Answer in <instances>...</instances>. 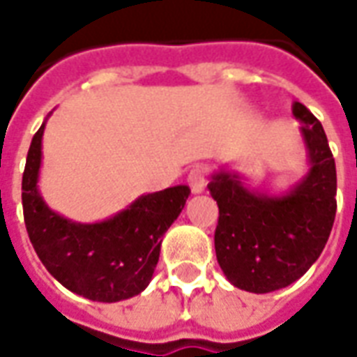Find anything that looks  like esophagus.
Instances as JSON below:
<instances>
[{"label":"esophagus","mask_w":357,"mask_h":357,"mask_svg":"<svg viewBox=\"0 0 357 357\" xmlns=\"http://www.w3.org/2000/svg\"><path fill=\"white\" fill-rule=\"evenodd\" d=\"M187 183H189L193 193H202L206 183H208V179H206V170H204L202 166L193 168V170L189 172V176H187Z\"/></svg>","instance_id":"34e87169"}]
</instances>
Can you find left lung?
Segmentation results:
<instances>
[{
	"instance_id": "left-lung-1",
	"label": "left lung",
	"mask_w": 357,
	"mask_h": 357,
	"mask_svg": "<svg viewBox=\"0 0 357 357\" xmlns=\"http://www.w3.org/2000/svg\"><path fill=\"white\" fill-rule=\"evenodd\" d=\"M302 122L310 172L281 197L250 191L237 174L218 172L208 183L218 202L214 247L220 268L237 289L264 292L289 287L312 268L327 245L337 214V168L321 122L292 105Z\"/></svg>"
}]
</instances>
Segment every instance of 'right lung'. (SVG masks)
<instances>
[{
    "label": "right lung",
    "instance_id": "right-lung-1",
    "mask_svg": "<svg viewBox=\"0 0 357 357\" xmlns=\"http://www.w3.org/2000/svg\"><path fill=\"white\" fill-rule=\"evenodd\" d=\"M43 128L32 137L22 174L24 224L36 255L59 283L84 298L118 302L139 294L155 273L162 235L185 206L189 187L141 195L105 222L76 224L53 212L38 191Z\"/></svg>",
    "mask_w": 357,
    "mask_h": 357
}]
</instances>
